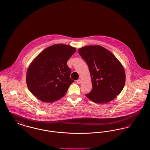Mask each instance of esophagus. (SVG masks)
Returning a JSON list of instances; mask_svg holds the SVG:
<instances>
[{
	"label": "esophagus",
	"instance_id": "obj_1",
	"mask_svg": "<svg viewBox=\"0 0 150 150\" xmlns=\"http://www.w3.org/2000/svg\"><path fill=\"white\" fill-rule=\"evenodd\" d=\"M76 82H77V83H78V84H80V83H81V80L80 79H78L77 80V81H76Z\"/></svg>",
	"mask_w": 150,
	"mask_h": 150
}]
</instances>
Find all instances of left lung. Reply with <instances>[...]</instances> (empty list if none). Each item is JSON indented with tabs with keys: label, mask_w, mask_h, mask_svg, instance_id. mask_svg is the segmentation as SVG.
I'll use <instances>...</instances> for the list:
<instances>
[{
	"label": "left lung",
	"mask_w": 150,
	"mask_h": 150,
	"mask_svg": "<svg viewBox=\"0 0 150 150\" xmlns=\"http://www.w3.org/2000/svg\"><path fill=\"white\" fill-rule=\"evenodd\" d=\"M88 64L92 89L86 96L98 104L108 103L123 89L126 75L122 65L115 55L99 45L86 46L78 50Z\"/></svg>",
	"instance_id": "1"
}]
</instances>
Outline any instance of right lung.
<instances>
[{
    "mask_svg": "<svg viewBox=\"0 0 150 150\" xmlns=\"http://www.w3.org/2000/svg\"><path fill=\"white\" fill-rule=\"evenodd\" d=\"M76 49L64 44L52 45L40 53L27 72L30 92L40 100L52 103L63 97L74 80L67 62Z\"/></svg>",
    "mask_w": 150,
    "mask_h": 150,
    "instance_id": "obj_1",
    "label": "right lung"
}]
</instances>
